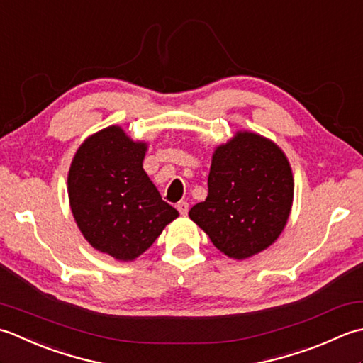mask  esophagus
Instances as JSON below:
<instances>
[{
  "instance_id": "1",
  "label": "esophagus",
  "mask_w": 363,
  "mask_h": 363,
  "mask_svg": "<svg viewBox=\"0 0 363 363\" xmlns=\"http://www.w3.org/2000/svg\"><path fill=\"white\" fill-rule=\"evenodd\" d=\"M177 210L180 211V214H188V210H189V205H188V202H184V201H182V202H179L177 203Z\"/></svg>"
}]
</instances>
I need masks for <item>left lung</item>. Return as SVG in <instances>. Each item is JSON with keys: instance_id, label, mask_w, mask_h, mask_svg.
Instances as JSON below:
<instances>
[{"instance_id": "8db88e82", "label": "left lung", "mask_w": 363, "mask_h": 363, "mask_svg": "<svg viewBox=\"0 0 363 363\" xmlns=\"http://www.w3.org/2000/svg\"><path fill=\"white\" fill-rule=\"evenodd\" d=\"M294 182L285 153L268 138L238 131L213 153L208 196L189 218L220 252L244 260L282 233L293 205Z\"/></svg>"}]
</instances>
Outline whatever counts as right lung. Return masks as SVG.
Returning a JSON list of instances; mask_svg holds the SVG:
<instances>
[{"label":"right lung","mask_w":363,"mask_h":363,"mask_svg":"<svg viewBox=\"0 0 363 363\" xmlns=\"http://www.w3.org/2000/svg\"><path fill=\"white\" fill-rule=\"evenodd\" d=\"M147 143L111 125L79 145L67 191L77 225L94 249L116 260L144 254L179 211L164 202L143 169Z\"/></svg>","instance_id":"right-lung-1"}]
</instances>
